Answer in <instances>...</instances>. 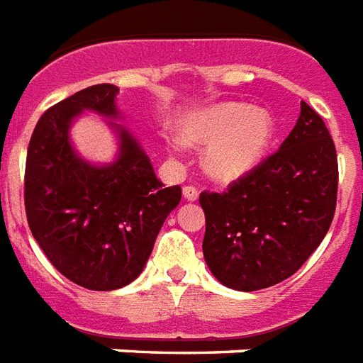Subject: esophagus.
Instances as JSON below:
<instances>
[{"mask_svg":"<svg viewBox=\"0 0 363 363\" xmlns=\"http://www.w3.org/2000/svg\"><path fill=\"white\" fill-rule=\"evenodd\" d=\"M182 196H184V199H188V201H196L199 196V190L194 184H186V186L182 188Z\"/></svg>","mask_w":363,"mask_h":363,"instance_id":"obj_1","label":"esophagus"}]
</instances>
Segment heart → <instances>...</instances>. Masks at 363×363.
Instances as JSON below:
<instances>
[{
	"mask_svg": "<svg viewBox=\"0 0 363 363\" xmlns=\"http://www.w3.org/2000/svg\"><path fill=\"white\" fill-rule=\"evenodd\" d=\"M181 137L188 145H211L205 167L216 179L232 181L262 160L273 137V121L250 105L220 104L182 122Z\"/></svg>",
	"mask_w": 363,
	"mask_h": 363,
	"instance_id": "obj_1",
	"label": "heart"
}]
</instances>
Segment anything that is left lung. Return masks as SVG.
I'll use <instances>...</instances> for the list:
<instances>
[{
  "label": "left lung",
  "instance_id": "left-lung-1",
  "mask_svg": "<svg viewBox=\"0 0 363 363\" xmlns=\"http://www.w3.org/2000/svg\"><path fill=\"white\" fill-rule=\"evenodd\" d=\"M337 152L322 116L301 101L277 152L228 184L199 194L203 256L233 290L254 292L292 277L320 245L337 203Z\"/></svg>",
  "mask_w": 363,
  "mask_h": 363
}]
</instances>
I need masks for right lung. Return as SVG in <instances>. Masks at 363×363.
I'll use <instances>...</instances> for the list:
<instances>
[{
  "label": "right lung",
  "instance_id": "obj_1",
  "mask_svg": "<svg viewBox=\"0 0 363 363\" xmlns=\"http://www.w3.org/2000/svg\"><path fill=\"white\" fill-rule=\"evenodd\" d=\"M118 88L96 84L43 113L26 156L24 205L31 235L50 264L88 290H116L139 277L181 186L164 188L133 137L121 131V156L105 167L77 158L71 121L81 111L116 116Z\"/></svg>",
  "mask_w": 363,
  "mask_h": 363
}]
</instances>
